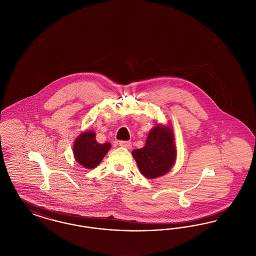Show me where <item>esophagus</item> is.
I'll return each mask as SVG.
<instances>
[{"instance_id": "34e87169", "label": "esophagus", "mask_w": 256, "mask_h": 256, "mask_svg": "<svg viewBox=\"0 0 256 256\" xmlns=\"http://www.w3.org/2000/svg\"><path fill=\"white\" fill-rule=\"evenodd\" d=\"M120 146H124V148H130L132 146V144L128 141H120Z\"/></svg>"}]
</instances>
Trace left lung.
<instances>
[{
	"mask_svg": "<svg viewBox=\"0 0 256 256\" xmlns=\"http://www.w3.org/2000/svg\"><path fill=\"white\" fill-rule=\"evenodd\" d=\"M132 154L139 170L146 178L154 180L166 174L176 159L172 126L156 124L148 132L145 146L134 150Z\"/></svg>",
	"mask_w": 256,
	"mask_h": 256,
	"instance_id": "8db88e82",
	"label": "left lung"
}]
</instances>
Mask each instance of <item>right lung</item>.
<instances>
[{"instance_id":"right-lung-1","label":"right lung","mask_w":256,"mask_h":256,"mask_svg":"<svg viewBox=\"0 0 256 256\" xmlns=\"http://www.w3.org/2000/svg\"><path fill=\"white\" fill-rule=\"evenodd\" d=\"M110 148V142L104 144L98 143L95 132H84L74 142V158L84 168L90 170L97 167L102 162Z\"/></svg>"}]
</instances>
